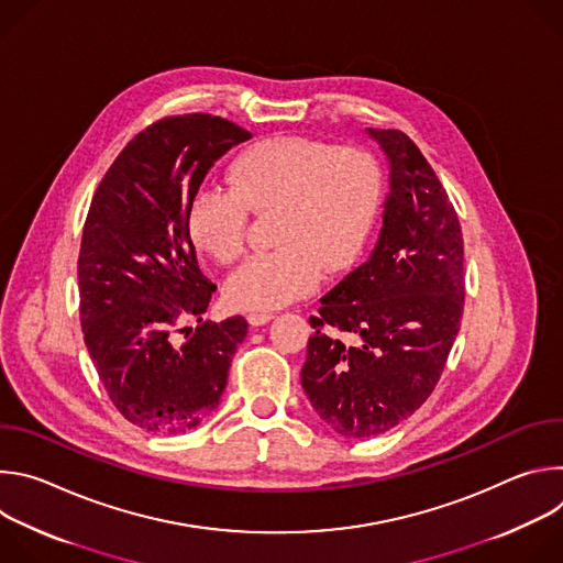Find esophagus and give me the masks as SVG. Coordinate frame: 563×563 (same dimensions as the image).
I'll use <instances>...</instances> for the list:
<instances>
[{
	"instance_id": "34e87169",
	"label": "esophagus",
	"mask_w": 563,
	"mask_h": 563,
	"mask_svg": "<svg viewBox=\"0 0 563 563\" xmlns=\"http://www.w3.org/2000/svg\"><path fill=\"white\" fill-rule=\"evenodd\" d=\"M272 318H274V313H258V311H252V313H247V323H250L252 328H261V325H267Z\"/></svg>"
}]
</instances>
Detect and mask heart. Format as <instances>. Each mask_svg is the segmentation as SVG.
Listing matches in <instances>:
<instances>
[{
	"label": "heart",
	"mask_w": 563,
	"mask_h": 563,
	"mask_svg": "<svg viewBox=\"0 0 563 563\" xmlns=\"http://www.w3.org/2000/svg\"><path fill=\"white\" fill-rule=\"evenodd\" d=\"M229 187H200L187 209L194 245L216 263L245 247L252 213L276 211L278 250L256 254L224 283V298L245 311L280 309L305 298L363 250L383 198V172L361 146L278 135L256 142L229 167Z\"/></svg>",
	"instance_id": "1"
}]
</instances>
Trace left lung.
Here are the masks:
<instances>
[{
	"label": "left lung",
	"mask_w": 563,
	"mask_h": 563,
	"mask_svg": "<svg viewBox=\"0 0 563 563\" xmlns=\"http://www.w3.org/2000/svg\"><path fill=\"white\" fill-rule=\"evenodd\" d=\"M365 131L389 165L383 227L369 258L320 298L300 372L316 415L347 439L378 437L426 404L465 298L461 224L434 169L404 131Z\"/></svg>",
	"instance_id": "left-lung-1"
}]
</instances>
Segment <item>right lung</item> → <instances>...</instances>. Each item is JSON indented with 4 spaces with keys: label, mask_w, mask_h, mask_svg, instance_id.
<instances>
[{
    "label": "right lung",
    "mask_w": 563,
    "mask_h": 563,
    "mask_svg": "<svg viewBox=\"0 0 563 563\" xmlns=\"http://www.w3.org/2000/svg\"><path fill=\"white\" fill-rule=\"evenodd\" d=\"M252 133L189 113L137 133L102 178L79 247V320L98 376L133 426L180 434L220 404L247 320L202 323L216 285L200 272L187 209L207 172ZM201 325L185 344L173 328Z\"/></svg>",
    "instance_id": "right-lung-1"
}]
</instances>
